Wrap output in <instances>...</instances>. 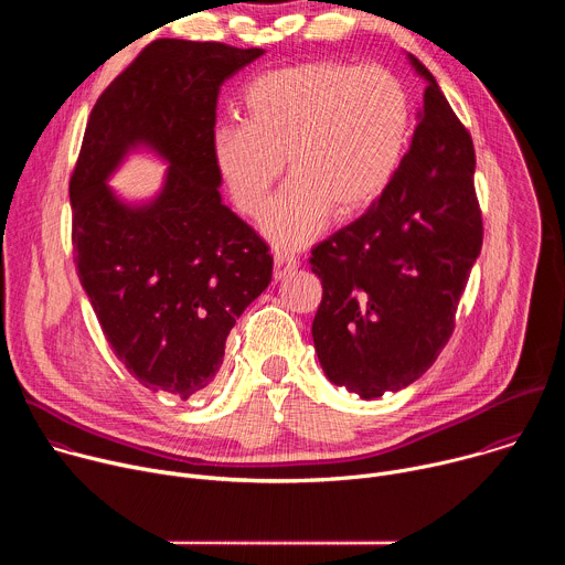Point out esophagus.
<instances>
[{
    "label": "esophagus",
    "instance_id": "1",
    "mask_svg": "<svg viewBox=\"0 0 565 565\" xmlns=\"http://www.w3.org/2000/svg\"><path fill=\"white\" fill-rule=\"evenodd\" d=\"M297 268H299V259H295L292 255H286V253L275 255V279H284L286 275L295 273Z\"/></svg>",
    "mask_w": 565,
    "mask_h": 565
}]
</instances>
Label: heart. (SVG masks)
I'll use <instances>...</instances> for the list:
<instances>
[{
	"label": "heart",
	"mask_w": 565,
	"mask_h": 565,
	"mask_svg": "<svg viewBox=\"0 0 565 565\" xmlns=\"http://www.w3.org/2000/svg\"><path fill=\"white\" fill-rule=\"evenodd\" d=\"M244 107V122L212 131V160L236 210L259 216L286 158L292 179L262 223L284 250L310 244L333 210L353 216L384 194L412 120L407 92L391 71L329 60L257 75Z\"/></svg>",
	"instance_id": "obj_1"
}]
</instances>
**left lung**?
Listing matches in <instances>:
<instances>
[{
	"label": "left lung",
	"mask_w": 565,
	"mask_h": 565,
	"mask_svg": "<svg viewBox=\"0 0 565 565\" xmlns=\"http://www.w3.org/2000/svg\"><path fill=\"white\" fill-rule=\"evenodd\" d=\"M407 60L427 83L409 151L384 194L310 257L324 288L317 360L362 399L409 386L436 362L482 246L471 136L427 66Z\"/></svg>",
	"instance_id": "obj_1"
}]
</instances>
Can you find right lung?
<instances>
[{
    "instance_id": "add662e5",
    "label": "right lung",
    "mask_w": 565,
    "mask_h": 565,
    "mask_svg": "<svg viewBox=\"0 0 565 565\" xmlns=\"http://www.w3.org/2000/svg\"><path fill=\"white\" fill-rule=\"evenodd\" d=\"M262 55L151 42L98 98L68 185L77 277L109 347L145 388L177 399L210 386L236 319L273 279L210 151L221 85ZM140 148L169 170L153 198L127 202L108 181Z\"/></svg>"
}]
</instances>
